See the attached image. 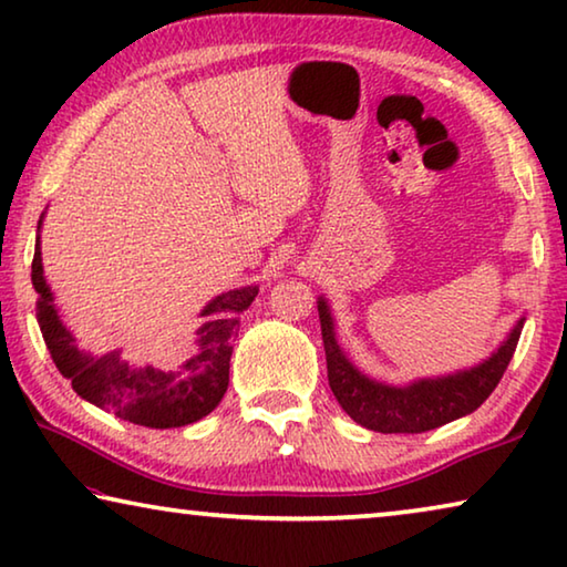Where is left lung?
<instances>
[{"mask_svg": "<svg viewBox=\"0 0 567 567\" xmlns=\"http://www.w3.org/2000/svg\"><path fill=\"white\" fill-rule=\"evenodd\" d=\"M318 316L331 392L346 410V415L374 433H425V430H435L481 408L502 382L514 349H517L522 323H525L519 320L502 349L471 371L441 379H422L410 386H390L371 382L343 357L336 343L333 320L326 300H318Z\"/></svg>", "mask_w": 567, "mask_h": 567, "instance_id": "8db88e82", "label": "left lung"}]
</instances>
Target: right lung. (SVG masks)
Here are the masks:
<instances>
[{
    "label": "right lung",
    "instance_id": "obj_1",
    "mask_svg": "<svg viewBox=\"0 0 567 567\" xmlns=\"http://www.w3.org/2000/svg\"><path fill=\"white\" fill-rule=\"evenodd\" d=\"M40 229V226H38ZM32 287L40 295L38 323L58 371L71 379L75 394L145 427H183L206 417L221 402L229 386V361L239 316L257 298V287H241L218 295L203 308L196 353L177 371L130 367L120 353L94 359L73 343V336L58 318L53 295L42 277L40 244L32 257Z\"/></svg>",
    "mask_w": 567,
    "mask_h": 567
}]
</instances>
